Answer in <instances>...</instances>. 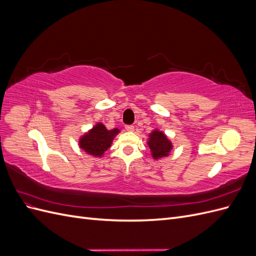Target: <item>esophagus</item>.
<instances>
[{
	"label": "esophagus",
	"instance_id": "1",
	"mask_svg": "<svg viewBox=\"0 0 256 256\" xmlns=\"http://www.w3.org/2000/svg\"><path fill=\"white\" fill-rule=\"evenodd\" d=\"M125 129H126L127 131H134V127L132 125H127V126L125 127Z\"/></svg>",
	"mask_w": 256,
	"mask_h": 256
}]
</instances>
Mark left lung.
I'll use <instances>...</instances> for the list:
<instances>
[{"instance_id": "1", "label": "left lung", "mask_w": 256, "mask_h": 256, "mask_svg": "<svg viewBox=\"0 0 256 256\" xmlns=\"http://www.w3.org/2000/svg\"><path fill=\"white\" fill-rule=\"evenodd\" d=\"M147 145L150 147L152 158L156 160L168 156L170 152L173 148L172 142L168 140V136L162 131L158 129H154L150 134Z\"/></svg>"}]
</instances>
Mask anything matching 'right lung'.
Instances as JSON below:
<instances>
[{"mask_svg":"<svg viewBox=\"0 0 256 256\" xmlns=\"http://www.w3.org/2000/svg\"><path fill=\"white\" fill-rule=\"evenodd\" d=\"M118 128L108 130L102 122H97L88 132L79 140L80 148L94 157H102L108 148H110L114 138L120 134Z\"/></svg>","mask_w":256,"mask_h":256,"instance_id":"right-lung-1","label":"right lung"}]
</instances>
